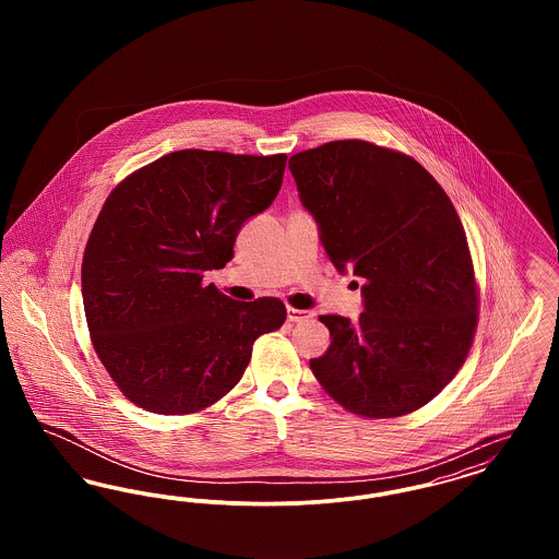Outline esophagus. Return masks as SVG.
<instances>
[{
  "label": "esophagus",
  "instance_id": "obj_1",
  "mask_svg": "<svg viewBox=\"0 0 559 559\" xmlns=\"http://www.w3.org/2000/svg\"><path fill=\"white\" fill-rule=\"evenodd\" d=\"M314 317V312L308 310H297V308H287V319L292 322H306Z\"/></svg>",
  "mask_w": 559,
  "mask_h": 559
}]
</instances>
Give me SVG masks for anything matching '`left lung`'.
I'll return each instance as SVG.
<instances>
[{
	"mask_svg": "<svg viewBox=\"0 0 559 559\" xmlns=\"http://www.w3.org/2000/svg\"><path fill=\"white\" fill-rule=\"evenodd\" d=\"M289 169L333 266L365 281L356 322L320 317L331 346L310 369L356 415L421 408L461 369L478 324L474 264L451 199L417 160L365 140L297 153Z\"/></svg>",
	"mask_w": 559,
	"mask_h": 559,
	"instance_id": "8db88e82",
	"label": "left lung"
}]
</instances>
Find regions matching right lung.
Returning <instances> with one entry per match:
<instances>
[{"mask_svg":"<svg viewBox=\"0 0 559 559\" xmlns=\"http://www.w3.org/2000/svg\"><path fill=\"white\" fill-rule=\"evenodd\" d=\"M287 155L176 151L108 194L81 264L92 344L144 411L197 413L226 396L253 342L287 319L276 297L235 301L203 285L233 260L242 224L276 199Z\"/></svg>","mask_w":559,"mask_h":559,"instance_id":"right-lung-1","label":"right lung"}]
</instances>
